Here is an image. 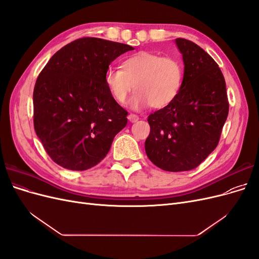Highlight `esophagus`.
<instances>
[{
	"instance_id": "34e87169",
	"label": "esophagus",
	"mask_w": 259,
	"mask_h": 259,
	"mask_svg": "<svg viewBox=\"0 0 259 259\" xmlns=\"http://www.w3.org/2000/svg\"><path fill=\"white\" fill-rule=\"evenodd\" d=\"M128 121L130 122H132V123H135V122H137L138 120H139V116L138 115H136V114H133V113H131L130 115H128Z\"/></svg>"
}]
</instances>
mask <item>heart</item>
Instances as JSON below:
<instances>
[{
    "label": "heart",
    "instance_id": "b5f03b06",
    "mask_svg": "<svg viewBox=\"0 0 259 259\" xmlns=\"http://www.w3.org/2000/svg\"><path fill=\"white\" fill-rule=\"evenodd\" d=\"M105 84L111 97L123 105L135 88L130 106L140 110L148 106L155 109L167 107L182 90L184 69L171 57H163L151 52H138L125 58L121 69L109 68Z\"/></svg>",
    "mask_w": 259,
    "mask_h": 259
}]
</instances>
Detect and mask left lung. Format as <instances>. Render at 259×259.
Masks as SVG:
<instances>
[{
    "mask_svg": "<svg viewBox=\"0 0 259 259\" xmlns=\"http://www.w3.org/2000/svg\"><path fill=\"white\" fill-rule=\"evenodd\" d=\"M184 80L178 96L148 116L147 156L168 171L190 170L217 147L229 111L226 82L215 60L199 45L176 38Z\"/></svg>",
    "mask_w": 259,
    "mask_h": 259,
    "instance_id": "obj_1",
    "label": "left lung"
}]
</instances>
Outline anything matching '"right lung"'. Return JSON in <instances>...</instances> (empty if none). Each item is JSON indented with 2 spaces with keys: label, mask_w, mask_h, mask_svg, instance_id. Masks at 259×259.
Masks as SVG:
<instances>
[{
  "label": "right lung",
  "mask_w": 259,
  "mask_h": 259,
  "mask_svg": "<svg viewBox=\"0 0 259 259\" xmlns=\"http://www.w3.org/2000/svg\"><path fill=\"white\" fill-rule=\"evenodd\" d=\"M134 48L83 37L60 49L38 74L33 91L36 136L58 165L71 170L95 166L127 124V111L111 97L105 73Z\"/></svg>",
  "instance_id": "add662e5"
}]
</instances>
